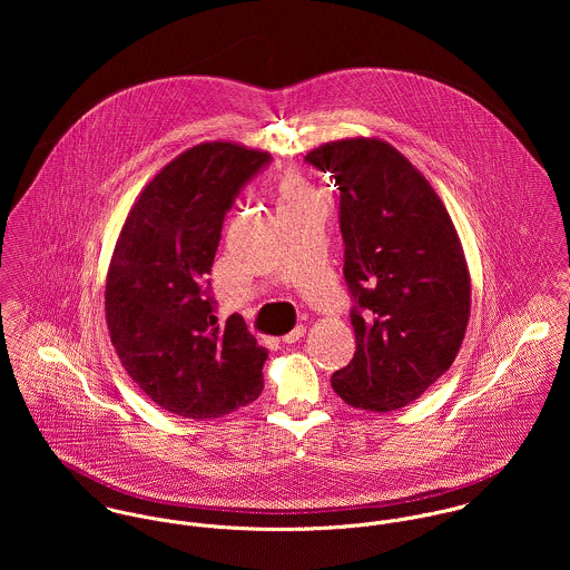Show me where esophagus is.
<instances>
[{
    "label": "esophagus",
    "mask_w": 570,
    "mask_h": 570,
    "mask_svg": "<svg viewBox=\"0 0 570 570\" xmlns=\"http://www.w3.org/2000/svg\"><path fill=\"white\" fill-rule=\"evenodd\" d=\"M305 333H307V328L303 325H298L294 331H289L287 335H283V342H285V344H294V342H298L301 337H305Z\"/></svg>",
    "instance_id": "obj_1"
}]
</instances>
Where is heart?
I'll list each match as a JSON object with an SVG mask.
<instances>
[{
	"instance_id": "obj_1",
	"label": "heart",
	"mask_w": 570,
	"mask_h": 570,
	"mask_svg": "<svg viewBox=\"0 0 570 570\" xmlns=\"http://www.w3.org/2000/svg\"><path fill=\"white\" fill-rule=\"evenodd\" d=\"M274 197H276L281 215L298 210L312 202H318V195H316L314 186L309 184V179L294 168L278 173V177L274 181Z\"/></svg>"
}]
</instances>
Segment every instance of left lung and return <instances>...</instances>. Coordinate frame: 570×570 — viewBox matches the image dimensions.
Listing matches in <instances>:
<instances>
[{
  "label": "left lung",
  "mask_w": 570,
  "mask_h": 570,
  "mask_svg": "<svg viewBox=\"0 0 570 570\" xmlns=\"http://www.w3.org/2000/svg\"><path fill=\"white\" fill-rule=\"evenodd\" d=\"M305 160L340 188L344 278L357 301L355 355L331 386L348 406L400 410L463 344L472 283L459 233L421 170L380 138L333 140Z\"/></svg>",
  "instance_id": "obj_1"
}]
</instances>
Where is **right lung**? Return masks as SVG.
I'll use <instances>...</instances> for the list:
<instances>
[{
  "mask_svg": "<svg viewBox=\"0 0 570 570\" xmlns=\"http://www.w3.org/2000/svg\"><path fill=\"white\" fill-rule=\"evenodd\" d=\"M267 151L202 142L156 173L134 202L105 283L111 344L158 406L184 419H219L263 391L267 348L233 314L217 325L204 287L222 224Z\"/></svg>",
  "mask_w": 570,
  "mask_h": 570,
  "instance_id": "obj_1",
  "label": "right lung"
}]
</instances>
